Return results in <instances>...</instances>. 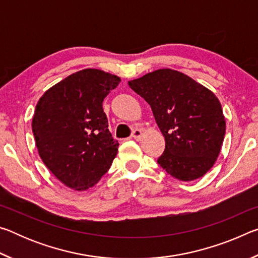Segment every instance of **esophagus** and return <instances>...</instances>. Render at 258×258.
<instances>
[{"instance_id": "obj_1", "label": "esophagus", "mask_w": 258, "mask_h": 258, "mask_svg": "<svg viewBox=\"0 0 258 258\" xmlns=\"http://www.w3.org/2000/svg\"><path fill=\"white\" fill-rule=\"evenodd\" d=\"M132 137L139 141V140L141 139V137H142V131L140 128H134L133 132H132Z\"/></svg>"}]
</instances>
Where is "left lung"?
I'll use <instances>...</instances> for the list:
<instances>
[{
  "instance_id": "8db88e82",
  "label": "left lung",
  "mask_w": 258,
  "mask_h": 258,
  "mask_svg": "<svg viewBox=\"0 0 258 258\" xmlns=\"http://www.w3.org/2000/svg\"><path fill=\"white\" fill-rule=\"evenodd\" d=\"M150 104L165 137L157 163L181 181L204 176L215 164L225 134L222 106L212 91L173 69H158L128 82Z\"/></svg>"
}]
</instances>
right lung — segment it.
Masks as SVG:
<instances>
[{
  "label": "right lung",
  "instance_id": "add662e5",
  "mask_svg": "<svg viewBox=\"0 0 258 258\" xmlns=\"http://www.w3.org/2000/svg\"><path fill=\"white\" fill-rule=\"evenodd\" d=\"M119 82L100 69H83L52 86L36 104L32 130L38 154L52 174L74 190L93 186L118 151L102 102Z\"/></svg>",
  "mask_w": 258,
  "mask_h": 258
}]
</instances>
